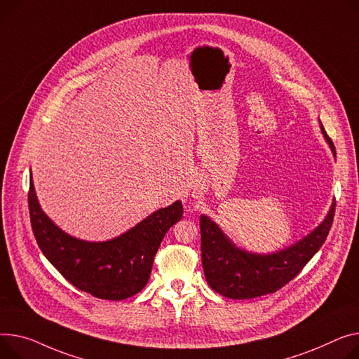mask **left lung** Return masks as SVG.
Masks as SVG:
<instances>
[{
	"instance_id": "8db88e82",
	"label": "left lung",
	"mask_w": 359,
	"mask_h": 359,
	"mask_svg": "<svg viewBox=\"0 0 359 359\" xmlns=\"http://www.w3.org/2000/svg\"><path fill=\"white\" fill-rule=\"evenodd\" d=\"M322 134L337 157L322 123ZM335 215V202L325 219L300 241L276 252L257 254L236 247L206 215H201L202 266L208 284L228 299H254L274 293L293 280L323 245Z\"/></svg>"
}]
</instances>
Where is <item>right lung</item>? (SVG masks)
Instances as JSON below:
<instances>
[{
    "instance_id": "add662e5",
    "label": "right lung",
    "mask_w": 359,
    "mask_h": 359,
    "mask_svg": "<svg viewBox=\"0 0 359 359\" xmlns=\"http://www.w3.org/2000/svg\"><path fill=\"white\" fill-rule=\"evenodd\" d=\"M29 209L32 228L44 257L75 287L105 300H124L142 290L165 232L183 217L182 202L176 201L112 240L83 241L66 233L44 213L32 173Z\"/></svg>"
}]
</instances>
